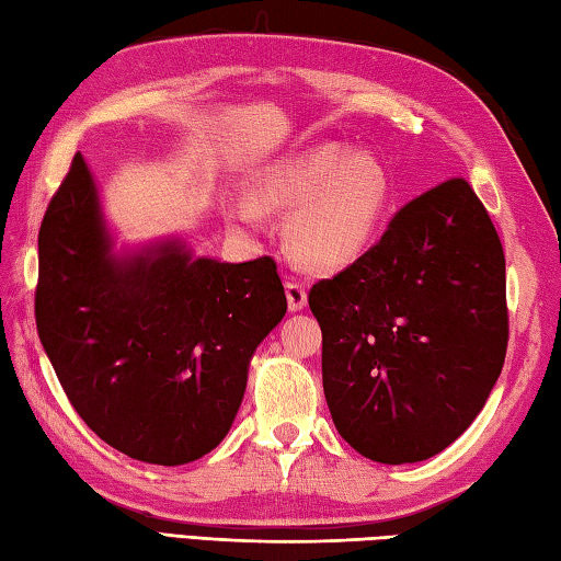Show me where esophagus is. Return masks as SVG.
Returning <instances> with one entry per match:
<instances>
[{
  "label": "esophagus",
  "instance_id": "1",
  "mask_svg": "<svg viewBox=\"0 0 561 561\" xmlns=\"http://www.w3.org/2000/svg\"><path fill=\"white\" fill-rule=\"evenodd\" d=\"M287 304L291 311H301L307 307V287L301 282H287Z\"/></svg>",
  "mask_w": 561,
  "mask_h": 561
}]
</instances>
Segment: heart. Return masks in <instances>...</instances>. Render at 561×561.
<instances>
[{"label":"heart","mask_w":561,"mask_h":561,"mask_svg":"<svg viewBox=\"0 0 561 561\" xmlns=\"http://www.w3.org/2000/svg\"><path fill=\"white\" fill-rule=\"evenodd\" d=\"M392 186L373 154L323 145L267 169L254 183L252 203L260 210L294 213L289 250L311 272L348 267L378 232L390 206ZM232 206L230 218L254 226L257 210Z\"/></svg>","instance_id":"heart-1"}]
</instances>
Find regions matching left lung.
Masks as SVG:
<instances>
[{
	"label": "left lung",
	"mask_w": 561,
	"mask_h": 561,
	"mask_svg": "<svg viewBox=\"0 0 561 561\" xmlns=\"http://www.w3.org/2000/svg\"><path fill=\"white\" fill-rule=\"evenodd\" d=\"M333 424L378 463H416L483 410L507 348L505 254L463 179L407 203L380 242L313 284Z\"/></svg>",
	"instance_id": "1"
}]
</instances>
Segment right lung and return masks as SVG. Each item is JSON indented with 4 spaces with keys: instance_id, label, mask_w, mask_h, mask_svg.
Instances as JSON below:
<instances>
[{
    "instance_id": "1",
    "label": "right lung",
    "mask_w": 561,
    "mask_h": 561,
    "mask_svg": "<svg viewBox=\"0 0 561 561\" xmlns=\"http://www.w3.org/2000/svg\"><path fill=\"white\" fill-rule=\"evenodd\" d=\"M287 313L272 257L115 250L83 154L38 230L36 329L70 404L112 449L181 466L226 439L257 345Z\"/></svg>"
}]
</instances>
